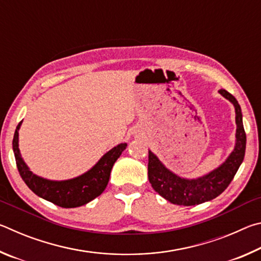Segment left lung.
Instances as JSON below:
<instances>
[{
  "mask_svg": "<svg viewBox=\"0 0 261 261\" xmlns=\"http://www.w3.org/2000/svg\"><path fill=\"white\" fill-rule=\"evenodd\" d=\"M219 93L230 101L235 108L236 140L235 147L229 154L226 161L210 171L208 174L197 178H185L176 175L159 160L152 151H148V179L152 188L171 204L193 206L210 201L220 196L236 175L238 168L244 160L246 147V135L243 126V115L241 106L235 96L226 90Z\"/></svg>",
  "mask_w": 261,
  "mask_h": 261,
  "instance_id": "left-lung-1",
  "label": "left lung"
}]
</instances>
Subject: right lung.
<instances>
[{"mask_svg":"<svg viewBox=\"0 0 261 261\" xmlns=\"http://www.w3.org/2000/svg\"><path fill=\"white\" fill-rule=\"evenodd\" d=\"M21 123L23 121L17 125L14 140H12L17 168H18L21 178L37 196L63 208H74V207L86 205L87 202L100 196L109 182L110 171L114 163L127 146L126 143L118 144L117 146L103 154L90 170L77 177L64 180L47 179L33 174L25 163L24 159L21 158L18 144Z\"/></svg>","mask_w":261,"mask_h":261,"instance_id":"obj_1","label":"right lung"}]
</instances>
